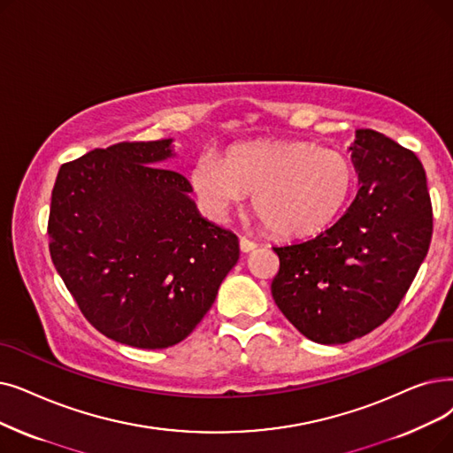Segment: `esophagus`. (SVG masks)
I'll return each instance as SVG.
<instances>
[{
	"label": "esophagus",
	"mask_w": 453,
	"mask_h": 453,
	"mask_svg": "<svg viewBox=\"0 0 453 453\" xmlns=\"http://www.w3.org/2000/svg\"><path fill=\"white\" fill-rule=\"evenodd\" d=\"M241 250L244 251V253H250V251H253L255 248H257L259 244L257 242H253V241H250V239H246V237H241Z\"/></svg>",
	"instance_id": "1"
}]
</instances>
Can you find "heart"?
Wrapping results in <instances>:
<instances>
[{
  "label": "heart",
  "mask_w": 453,
  "mask_h": 453,
  "mask_svg": "<svg viewBox=\"0 0 453 453\" xmlns=\"http://www.w3.org/2000/svg\"><path fill=\"white\" fill-rule=\"evenodd\" d=\"M192 187L216 216L227 214L253 192L251 205L278 237H309L331 226L346 209L356 170L335 150L307 141H263L231 146L222 161L203 155Z\"/></svg>",
  "instance_id": "obj_1"
}]
</instances>
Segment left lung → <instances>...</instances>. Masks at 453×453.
I'll use <instances>...</instances> for the list:
<instances>
[{
	"label": "left lung",
	"instance_id": "1",
	"mask_svg": "<svg viewBox=\"0 0 453 453\" xmlns=\"http://www.w3.org/2000/svg\"><path fill=\"white\" fill-rule=\"evenodd\" d=\"M349 151L361 188L348 211L314 239L273 248L275 305L320 344H344L381 326L415 280L434 233L415 153L372 129H357Z\"/></svg>",
	"mask_w": 453,
	"mask_h": 453
}]
</instances>
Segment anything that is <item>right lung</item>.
<instances>
[{
	"instance_id": "right-lung-1",
	"label": "right lung",
	"mask_w": 453,
	"mask_h": 453,
	"mask_svg": "<svg viewBox=\"0 0 453 453\" xmlns=\"http://www.w3.org/2000/svg\"><path fill=\"white\" fill-rule=\"evenodd\" d=\"M172 139L120 142L66 163L50 209V253L85 319L142 349L187 339L239 261V239L205 220Z\"/></svg>"
}]
</instances>
